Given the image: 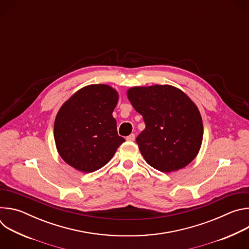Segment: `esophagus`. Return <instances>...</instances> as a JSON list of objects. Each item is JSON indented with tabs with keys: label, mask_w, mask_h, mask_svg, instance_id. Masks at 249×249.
I'll use <instances>...</instances> for the list:
<instances>
[{
	"label": "esophagus",
	"mask_w": 249,
	"mask_h": 249,
	"mask_svg": "<svg viewBox=\"0 0 249 249\" xmlns=\"http://www.w3.org/2000/svg\"><path fill=\"white\" fill-rule=\"evenodd\" d=\"M126 140H127V141H129V142H132V141H134V140H135V135H134V134H131V135H129L128 137H126Z\"/></svg>",
	"instance_id": "1"
}]
</instances>
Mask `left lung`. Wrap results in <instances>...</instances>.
<instances>
[{
	"label": "left lung",
	"mask_w": 249,
	"mask_h": 249,
	"mask_svg": "<svg viewBox=\"0 0 249 249\" xmlns=\"http://www.w3.org/2000/svg\"><path fill=\"white\" fill-rule=\"evenodd\" d=\"M127 97L146 124L136 141L148 164L168 173L185 167L197 157L203 121L185 92L170 85H154L130 88Z\"/></svg>",
	"instance_id": "left-lung-1"
}]
</instances>
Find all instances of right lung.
I'll return each instance as SVG.
<instances>
[{
    "mask_svg": "<svg viewBox=\"0 0 249 249\" xmlns=\"http://www.w3.org/2000/svg\"><path fill=\"white\" fill-rule=\"evenodd\" d=\"M117 102L115 89L98 84L82 88L62 104L54 122V140L66 163L89 173L109 162L125 142L112 116Z\"/></svg>",
    "mask_w": 249,
    "mask_h": 249,
    "instance_id": "obj_1",
    "label": "right lung"
}]
</instances>
